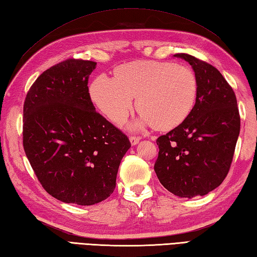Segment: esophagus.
Segmentation results:
<instances>
[{
    "instance_id": "esophagus-1",
    "label": "esophagus",
    "mask_w": 257,
    "mask_h": 257,
    "mask_svg": "<svg viewBox=\"0 0 257 257\" xmlns=\"http://www.w3.org/2000/svg\"><path fill=\"white\" fill-rule=\"evenodd\" d=\"M140 139H142V138L138 137V136H132V137H130V143H132L133 146H135L140 142Z\"/></svg>"
}]
</instances>
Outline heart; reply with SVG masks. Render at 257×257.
<instances>
[{
    "label": "heart",
    "mask_w": 257,
    "mask_h": 257,
    "mask_svg": "<svg viewBox=\"0 0 257 257\" xmlns=\"http://www.w3.org/2000/svg\"><path fill=\"white\" fill-rule=\"evenodd\" d=\"M197 94L198 82L192 69L159 61L121 64L114 70V78L101 74L90 87L93 103L112 122L122 123L137 98L142 112L137 125L154 124L158 130L182 124L193 111Z\"/></svg>",
    "instance_id": "heart-1"
}]
</instances>
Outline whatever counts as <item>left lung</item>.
<instances>
[{
	"label": "left lung",
	"instance_id": "8db88e82",
	"mask_svg": "<svg viewBox=\"0 0 257 257\" xmlns=\"http://www.w3.org/2000/svg\"><path fill=\"white\" fill-rule=\"evenodd\" d=\"M198 82L195 107L178 127L157 139L155 172L159 182L178 197L212 192L227 176L240 129L237 100L217 69L187 53Z\"/></svg>",
	"mask_w": 257,
	"mask_h": 257
}]
</instances>
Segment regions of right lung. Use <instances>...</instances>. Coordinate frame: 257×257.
I'll return each instance as SVG.
<instances>
[{
    "label": "right lung",
    "mask_w": 257,
    "mask_h": 257,
    "mask_svg": "<svg viewBox=\"0 0 257 257\" xmlns=\"http://www.w3.org/2000/svg\"><path fill=\"white\" fill-rule=\"evenodd\" d=\"M97 62L69 59L40 75L23 105V148L42 187L63 203L94 205L115 188L132 147L95 111L88 88Z\"/></svg>",
    "instance_id": "add662e5"
}]
</instances>
